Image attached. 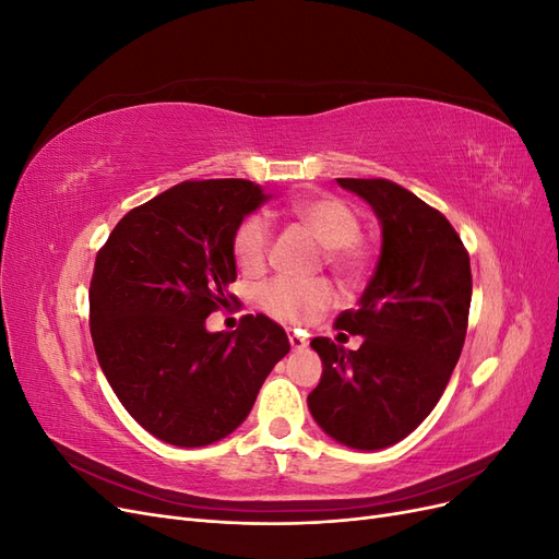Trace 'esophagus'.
Wrapping results in <instances>:
<instances>
[{
	"label": "esophagus",
	"mask_w": 559,
	"mask_h": 559,
	"mask_svg": "<svg viewBox=\"0 0 559 559\" xmlns=\"http://www.w3.org/2000/svg\"><path fill=\"white\" fill-rule=\"evenodd\" d=\"M289 343H292V349L294 352H302L308 347V341L302 335H298V333H289Z\"/></svg>",
	"instance_id": "obj_1"
}]
</instances>
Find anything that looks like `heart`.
<instances>
[{
	"label": "heart",
	"mask_w": 559,
	"mask_h": 559,
	"mask_svg": "<svg viewBox=\"0 0 559 559\" xmlns=\"http://www.w3.org/2000/svg\"><path fill=\"white\" fill-rule=\"evenodd\" d=\"M296 222L310 230L324 247V261L345 275H357L364 267V249L359 245L361 222L347 202L333 195H314L296 200L289 207ZM270 224L263 216H249L235 233L233 251L245 273H259L267 261ZM333 302V292L324 280L298 282L273 280L261 289V306L286 324H308Z\"/></svg>",
	"instance_id": "b5f03b06"
}]
</instances>
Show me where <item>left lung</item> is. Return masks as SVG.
<instances>
[{
  "label": "left lung",
  "mask_w": 559,
  "mask_h": 559,
  "mask_svg": "<svg viewBox=\"0 0 559 559\" xmlns=\"http://www.w3.org/2000/svg\"><path fill=\"white\" fill-rule=\"evenodd\" d=\"M337 183L376 212L382 249L357 310L335 319L361 347L310 343L324 370L308 408L333 441L373 452L403 441L441 399L466 337L471 263L448 218L403 186Z\"/></svg>",
  "instance_id": "left-lung-1"
}]
</instances>
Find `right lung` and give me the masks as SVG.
I'll use <instances>...</instances> for the list:
<instances>
[{
    "instance_id": "right-lung-1",
    "label": "right lung",
    "mask_w": 559,
    "mask_h": 559,
    "mask_svg": "<svg viewBox=\"0 0 559 559\" xmlns=\"http://www.w3.org/2000/svg\"><path fill=\"white\" fill-rule=\"evenodd\" d=\"M267 200L247 179L183 181L130 210L97 253V361L123 408L163 443L202 448L233 433L292 349L263 314L233 333L205 326L238 277L235 233Z\"/></svg>"
}]
</instances>
